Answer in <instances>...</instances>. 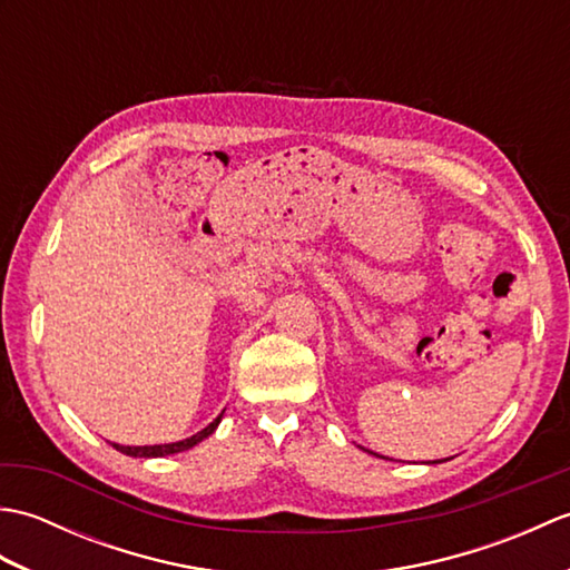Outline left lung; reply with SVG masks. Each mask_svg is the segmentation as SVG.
<instances>
[{
  "label": "left lung",
  "instance_id": "left-lung-1",
  "mask_svg": "<svg viewBox=\"0 0 570 570\" xmlns=\"http://www.w3.org/2000/svg\"><path fill=\"white\" fill-rule=\"evenodd\" d=\"M372 455H377V453H372ZM380 458H384V455H380ZM448 460V458H445ZM435 463H441V460H435Z\"/></svg>",
  "mask_w": 570,
  "mask_h": 570
}]
</instances>
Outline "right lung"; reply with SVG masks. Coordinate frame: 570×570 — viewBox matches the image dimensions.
<instances>
[{
  "label": "right lung",
  "mask_w": 570,
  "mask_h": 570,
  "mask_svg": "<svg viewBox=\"0 0 570 570\" xmlns=\"http://www.w3.org/2000/svg\"><path fill=\"white\" fill-rule=\"evenodd\" d=\"M225 414V411H223ZM223 414L217 416L213 423H208L203 431L193 433L190 439H184V441H176V443H161V445H119V443H112L119 453L125 455H131V458H164V455H174V453H180V451H188V448L198 445L200 441L208 439V435L217 429V423H220Z\"/></svg>",
  "instance_id": "right-lung-1"
}]
</instances>
